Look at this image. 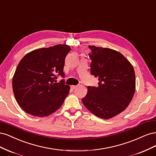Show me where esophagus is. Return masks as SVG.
Returning <instances> with one entry per match:
<instances>
[{"label":"esophagus","instance_id":"34e87169","mask_svg":"<svg viewBox=\"0 0 156 156\" xmlns=\"http://www.w3.org/2000/svg\"><path fill=\"white\" fill-rule=\"evenodd\" d=\"M77 87H78V85H71V89H72L73 90H74V89H75L76 88H77Z\"/></svg>","mask_w":156,"mask_h":156}]
</instances>
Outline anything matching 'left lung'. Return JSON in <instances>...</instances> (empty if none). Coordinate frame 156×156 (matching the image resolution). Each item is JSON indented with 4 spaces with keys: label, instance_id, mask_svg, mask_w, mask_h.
I'll return each mask as SVG.
<instances>
[{
    "label": "left lung",
    "instance_id": "obj_1",
    "mask_svg": "<svg viewBox=\"0 0 156 156\" xmlns=\"http://www.w3.org/2000/svg\"><path fill=\"white\" fill-rule=\"evenodd\" d=\"M91 74L98 79V86H88L82 102L98 117L111 119L128 107L135 90L132 64L122 54L111 48L89 45Z\"/></svg>",
    "mask_w": 156,
    "mask_h": 156
}]
</instances>
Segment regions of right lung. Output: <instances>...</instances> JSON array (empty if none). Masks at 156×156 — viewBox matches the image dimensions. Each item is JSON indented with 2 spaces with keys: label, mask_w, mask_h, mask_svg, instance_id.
<instances>
[{
  "label": "right lung",
  "mask_w": 156,
  "mask_h": 156,
  "mask_svg": "<svg viewBox=\"0 0 156 156\" xmlns=\"http://www.w3.org/2000/svg\"><path fill=\"white\" fill-rule=\"evenodd\" d=\"M71 48L57 44L35 50L20 61L12 80L17 103L25 112L35 117H46L58 110L69 93L64 80L65 59Z\"/></svg>",
  "instance_id": "1"
}]
</instances>
